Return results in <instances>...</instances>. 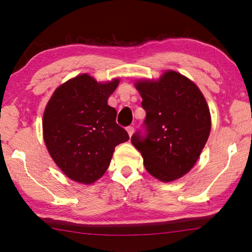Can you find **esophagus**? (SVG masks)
<instances>
[{"label": "esophagus", "instance_id": "esophagus-1", "mask_svg": "<svg viewBox=\"0 0 252 252\" xmlns=\"http://www.w3.org/2000/svg\"><path fill=\"white\" fill-rule=\"evenodd\" d=\"M126 132H127V134H129V136L131 137L132 135H133V133H134V127H133V126H127L126 127Z\"/></svg>", "mask_w": 252, "mask_h": 252}]
</instances>
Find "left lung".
Listing matches in <instances>:
<instances>
[{"mask_svg":"<svg viewBox=\"0 0 252 252\" xmlns=\"http://www.w3.org/2000/svg\"><path fill=\"white\" fill-rule=\"evenodd\" d=\"M146 111L144 133L131 142L146 170L162 182L180 179L194 167L211 130V117L200 90L189 78L165 71L157 81L135 83Z\"/></svg>","mask_w":252,"mask_h":252,"instance_id":"left-lung-1","label":"left lung"}]
</instances>
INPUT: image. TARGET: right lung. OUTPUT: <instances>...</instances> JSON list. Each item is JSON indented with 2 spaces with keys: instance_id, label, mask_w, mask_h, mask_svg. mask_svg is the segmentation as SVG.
Listing matches in <instances>:
<instances>
[{
  "instance_id": "right-lung-1",
  "label": "right lung",
  "mask_w": 252,
  "mask_h": 252,
  "mask_svg": "<svg viewBox=\"0 0 252 252\" xmlns=\"http://www.w3.org/2000/svg\"><path fill=\"white\" fill-rule=\"evenodd\" d=\"M119 79L98 83L87 73L55 90L43 115V138L51 157L69 179L92 184L108 169L115 147L129 140L107 104Z\"/></svg>"
}]
</instances>
